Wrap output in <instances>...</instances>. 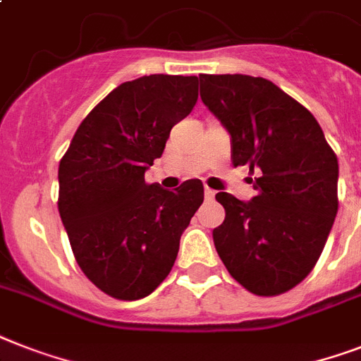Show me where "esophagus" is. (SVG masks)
I'll return each instance as SVG.
<instances>
[{
	"label": "esophagus",
	"instance_id": "obj_1",
	"mask_svg": "<svg viewBox=\"0 0 361 361\" xmlns=\"http://www.w3.org/2000/svg\"><path fill=\"white\" fill-rule=\"evenodd\" d=\"M215 190L213 189H209V187H206V190H204V196H206V200L209 202V200H213V198H215Z\"/></svg>",
	"mask_w": 361,
	"mask_h": 361
}]
</instances>
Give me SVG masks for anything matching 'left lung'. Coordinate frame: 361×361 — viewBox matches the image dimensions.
Returning <instances> with one entry per match:
<instances>
[{"instance_id": "8db88e82", "label": "left lung", "mask_w": 361, "mask_h": 361, "mask_svg": "<svg viewBox=\"0 0 361 361\" xmlns=\"http://www.w3.org/2000/svg\"><path fill=\"white\" fill-rule=\"evenodd\" d=\"M202 102L231 135L233 166H250V202L216 192L226 219L213 241L228 272L276 297L317 263L338 215V157L310 111L269 79L202 74Z\"/></svg>"}]
</instances>
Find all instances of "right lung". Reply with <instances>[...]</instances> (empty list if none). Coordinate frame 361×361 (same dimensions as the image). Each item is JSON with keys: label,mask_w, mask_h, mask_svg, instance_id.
I'll return each instance as SVG.
<instances>
[{"label": "right lung", "mask_w": 361, "mask_h": 361, "mask_svg": "<svg viewBox=\"0 0 361 361\" xmlns=\"http://www.w3.org/2000/svg\"><path fill=\"white\" fill-rule=\"evenodd\" d=\"M198 99L196 75H142L105 96L59 163V213L85 276L118 300L159 286L204 202L200 180L176 190L146 183L172 126Z\"/></svg>", "instance_id": "right-lung-1"}]
</instances>
